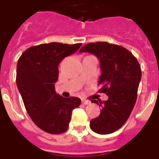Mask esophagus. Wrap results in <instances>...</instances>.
Here are the masks:
<instances>
[{
    "label": "esophagus",
    "mask_w": 159,
    "mask_h": 159,
    "mask_svg": "<svg viewBox=\"0 0 159 159\" xmlns=\"http://www.w3.org/2000/svg\"><path fill=\"white\" fill-rule=\"evenodd\" d=\"M82 103L83 104H85V105H88V104H90V101L89 100H87V99H82Z\"/></svg>",
    "instance_id": "1"
}]
</instances>
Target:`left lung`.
<instances>
[{"mask_svg": "<svg viewBox=\"0 0 159 159\" xmlns=\"http://www.w3.org/2000/svg\"><path fill=\"white\" fill-rule=\"evenodd\" d=\"M87 52L99 59V92L108 96L107 101H91L98 104L102 110L97 118L90 120V128L98 134H111L119 130L131 113L137 99L141 68L133 54L122 46L107 42L90 43L80 50Z\"/></svg>", "mask_w": 159, "mask_h": 159, "instance_id": "1", "label": "left lung"}]
</instances>
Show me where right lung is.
Returning a JSON list of instances; mask_svg holds the SVG:
<instances>
[{"label":"right lung","mask_w":159,"mask_h":159,"mask_svg":"<svg viewBox=\"0 0 159 159\" xmlns=\"http://www.w3.org/2000/svg\"><path fill=\"white\" fill-rule=\"evenodd\" d=\"M82 43H50L28 48L19 58L16 84L32 120L43 131L61 134L67 130L72 110L80 105L79 98H63L56 93L60 62Z\"/></svg>","instance_id":"add662e5"}]
</instances>
